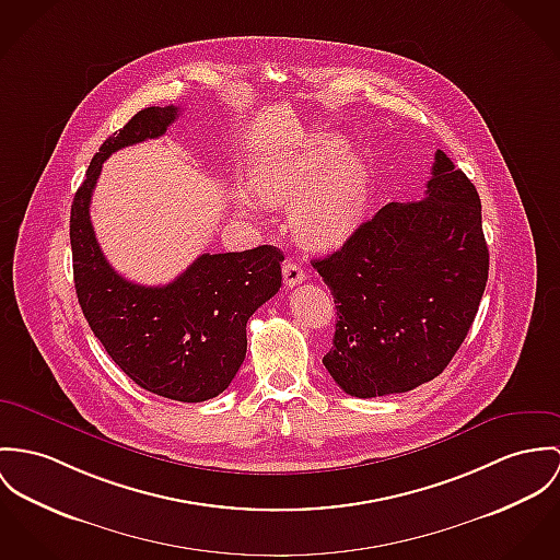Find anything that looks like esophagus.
<instances>
[{
  "instance_id": "34e87169",
  "label": "esophagus",
  "mask_w": 560,
  "mask_h": 560,
  "mask_svg": "<svg viewBox=\"0 0 560 560\" xmlns=\"http://www.w3.org/2000/svg\"><path fill=\"white\" fill-rule=\"evenodd\" d=\"M282 278H284V284H287L289 289H293V287H298L300 282H304V269H302L298 262L287 260V262L282 265Z\"/></svg>"
}]
</instances>
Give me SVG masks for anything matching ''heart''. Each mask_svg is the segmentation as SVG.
<instances>
[{
	"label": "heart",
	"instance_id": "heart-1",
	"mask_svg": "<svg viewBox=\"0 0 560 560\" xmlns=\"http://www.w3.org/2000/svg\"><path fill=\"white\" fill-rule=\"evenodd\" d=\"M345 141L320 135L289 152L267 155L255 175V192L271 205H289L295 235L310 246H331L349 235L365 201V171L342 155ZM240 209L255 203L240 195Z\"/></svg>",
	"mask_w": 560,
	"mask_h": 560
}]
</instances>
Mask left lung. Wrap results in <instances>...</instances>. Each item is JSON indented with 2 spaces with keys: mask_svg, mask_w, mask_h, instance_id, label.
<instances>
[{
  "mask_svg": "<svg viewBox=\"0 0 560 560\" xmlns=\"http://www.w3.org/2000/svg\"><path fill=\"white\" fill-rule=\"evenodd\" d=\"M312 267L338 310L323 363L340 389L355 398L410 392L447 368L486 291L479 195L436 150L421 201L385 205Z\"/></svg>",
  "mask_w": 560,
  "mask_h": 560,
  "instance_id": "left-lung-1",
  "label": "left lung"
}]
</instances>
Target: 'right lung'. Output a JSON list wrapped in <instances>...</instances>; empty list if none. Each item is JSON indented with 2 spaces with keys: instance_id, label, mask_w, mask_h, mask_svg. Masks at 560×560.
I'll use <instances>...</instances> for the list:
<instances>
[{
  "instance_id": "1",
  "label": "right lung",
  "mask_w": 560,
  "mask_h": 560,
  "mask_svg": "<svg viewBox=\"0 0 560 560\" xmlns=\"http://www.w3.org/2000/svg\"><path fill=\"white\" fill-rule=\"evenodd\" d=\"M179 106H148L102 143L74 195L70 246L81 310L110 359L143 389L177 402L222 394L244 363L246 323L282 284V253L258 246L201 255L164 287L121 278L104 258L90 203L102 162L110 153L158 139Z\"/></svg>"
}]
</instances>
